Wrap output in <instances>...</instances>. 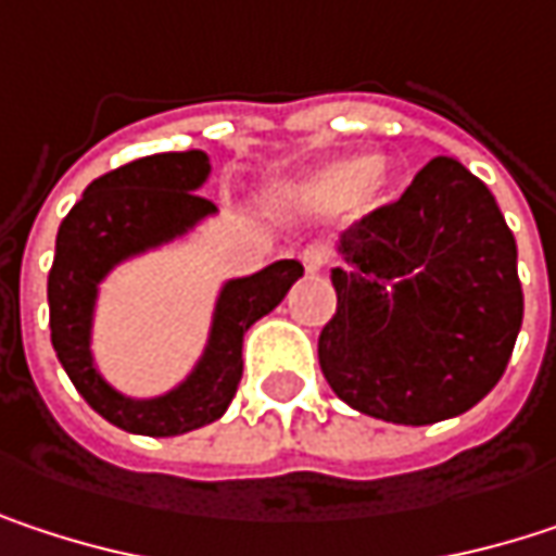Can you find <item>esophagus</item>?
<instances>
[{
  "mask_svg": "<svg viewBox=\"0 0 556 556\" xmlns=\"http://www.w3.org/2000/svg\"><path fill=\"white\" fill-rule=\"evenodd\" d=\"M302 267H305V274H321L328 267V251L325 248H305L302 251Z\"/></svg>",
  "mask_w": 556,
  "mask_h": 556,
  "instance_id": "34e87169",
  "label": "esophagus"
}]
</instances>
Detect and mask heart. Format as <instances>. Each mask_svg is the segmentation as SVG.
Instances as JSON below:
<instances>
[{
  "instance_id": "1",
  "label": "heart",
  "mask_w": 556,
  "mask_h": 556,
  "mask_svg": "<svg viewBox=\"0 0 556 556\" xmlns=\"http://www.w3.org/2000/svg\"><path fill=\"white\" fill-rule=\"evenodd\" d=\"M389 189L387 164L380 157H348L318 169L299 192V202L312 212H341L351 205H374Z\"/></svg>"
}]
</instances>
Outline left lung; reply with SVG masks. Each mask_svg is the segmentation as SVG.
<instances>
[{"instance_id": "left-lung-1", "label": "left lung", "mask_w": 556, "mask_h": 556, "mask_svg": "<svg viewBox=\"0 0 556 556\" xmlns=\"http://www.w3.org/2000/svg\"><path fill=\"white\" fill-rule=\"evenodd\" d=\"M338 308L318 334L328 387L392 425L473 408L508 367L525 295L515 238L483 179L434 157L408 189L361 215L341 241ZM383 278L403 282L389 303Z\"/></svg>"}]
</instances>
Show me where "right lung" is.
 Instances as JSON below:
<instances>
[{"label":"right lung","instance_id":"right-lung-1","mask_svg":"<svg viewBox=\"0 0 556 556\" xmlns=\"http://www.w3.org/2000/svg\"><path fill=\"white\" fill-rule=\"evenodd\" d=\"M205 173L208 157L202 151L131 161L92 179L56 231L54 267L48 277L56 357L76 392L105 421L131 434L169 438L222 418L244 374V331L277 308L289 286L302 277L299 261H279L254 277L228 282L218 299L212 341L199 370L169 395L135 402L102 383L89 357L96 282L122 257L167 241L195 218L208 215L215 205L195 192Z\"/></svg>","mask_w":556,"mask_h":556}]
</instances>
